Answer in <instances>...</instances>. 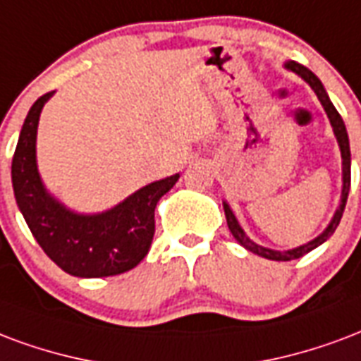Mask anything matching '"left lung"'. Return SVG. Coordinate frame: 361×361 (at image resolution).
I'll return each mask as SVG.
<instances>
[{
  "label": "left lung",
  "mask_w": 361,
  "mask_h": 361,
  "mask_svg": "<svg viewBox=\"0 0 361 361\" xmlns=\"http://www.w3.org/2000/svg\"><path fill=\"white\" fill-rule=\"evenodd\" d=\"M283 66H285L287 71L298 74V76L314 90V93H316L317 99H319V103H322L323 109H325V113H327V118H329L331 126H333V133H335V137H337L338 149H341V159H343V191H341V202H338L337 210H335V214L331 218L329 226L323 229L316 239H312V241L306 243V245H300V247L289 248V250H274V248H266L262 247V245H256V243L245 233V229L239 226V221L235 218L233 210L229 208V204L226 201H224V212H226V220H228L229 231H231V235L237 239V243H239L241 247H245L247 250H250V252H255V255L262 256V258H268V260L289 262V260H296V258H300V256L308 255L310 250H314V248H317L319 245H323V243L329 239L331 235L335 233L338 221L343 218L344 207H346V199H348V191H350V143H348V133H346V126H344L343 118H341V114L337 113L335 105L331 103V99L329 95H327V92H325V87H323L322 80L317 78L314 72L308 71L306 66L298 65L295 61H287Z\"/></svg>",
  "instance_id": "1"
}]
</instances>
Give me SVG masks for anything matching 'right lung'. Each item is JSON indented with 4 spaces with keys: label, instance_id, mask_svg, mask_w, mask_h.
<instances>
[{
    "label": "right lung",
    "instance_id": "add662e5",
    "mask_svg": "<svg viewBox=\"0 0 361 361\" xmlns=\"http://www.w3.org/2000/svg\"><path fill=\"white\" fill-rule=\"evenodd\" d=\"M53 93H45L32 105L18 135L11 164L18 210L34 239L63 271L76 277L124 274L149 252L157 202L176 185L180 173L137 189L105 212L82 214L65 207L45 189L36 160L39 114Z\"/></svg>",
    "mask_w": 361,
    "mask_h": 361
}]
</instances>
